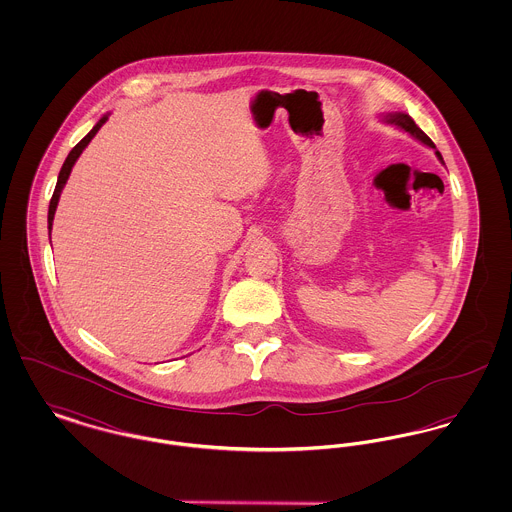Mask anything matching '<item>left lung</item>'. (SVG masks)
<instances>
[{"instance_id": "obj_1", "label": "left lung", "mask_w": 512, "mask_h": 512, "mask_svg": "<svg viewBox=\"0 0 512 512\" xmlns=\"http://www.w3.org/2000/svg\"><path fill=\"white\" fill-rule=\"evenodd\" d=\"M382 121L388 122V124H393V126H397V128H401V130H405L407 134H411L413 138H416L418 142H422L424 146L432 147V149H436V144L416 126V122L407 115V113H386V115H382ZM436 155H438L439 161L443 163V157H441V153L436 151Z\"/></svg>"}]
</instances>
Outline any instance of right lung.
Here are the masks:
<instances>
[{"mask_svg": "<svg viewBox=\"0 0 512 512\" xmlns=\"http://www.w3.org/2000/svg\"><path fill=\"white\" fill-rule=\"evenodd\" d=\"M107 121V115H103L101 119H99L98 124L76 144V146L71 149V153L67 155V159H65V163H63V167H61V172H59V178H57V186H55V192L51 195V201H49V211H48V228H49V236H51V224H53V215H55V209H57V203H59V197H61V192H63V188H65V184H67V180H69V174L73 171L74 163H76V159L80 157V153L84 151V147L88 146L90 142H92V138L98 134L99 128L103 126V122ZM51 240V238H49Z\"/></svg>", "mask_w": 512, "mask_h": 512, "instance_id": "1", "label": "right lung"}]
</instances>
